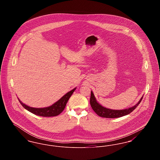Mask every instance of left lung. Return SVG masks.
Returning a JSON list of instances; mask_svg holds the SVG:
<instances>
[{
    "label": "left lung",
    "instance_id": "left-lung-1",
    "mask_svg": "<svg viewBox=\"0 0 160 160\" xmlns=\"http://www.w3.org/2000/svg\"><path fill=\"white\" fill-rule=\"evenodd\" d=\"M143 96L139 100L136 105L134 106L129 107L128 108L123 109V110H112L110 108H107L106 107L102 106L98 102L96 98L94 96L93 92L91 91V98H90V104L93 111L98 114L100 117L106 118H120L123 116H125L131 113L140 103Z\"/></svg>",
    "mask_w": 160,
    "mask_h": 160
}]
</instances>
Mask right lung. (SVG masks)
I'll use <instances>...</instances> for the list:
<instances>
[{
    "mask_svg": "<svg viewBox=\"0 0 160 160\" xmlns=\"http://www.w3.org/2000/svg\"><path fill=\"white\" fill-rule=\"evenodd\" d=\"M76 89V88H75L72 90L67 93L61 98V99H59L58 101H56L52 106L44 107V108H34V107L28 106L23 104V102L18 98V99L19 102H20V104L22 105V106L25 109H26L27 110H28L33 114H36L40 116H43V117L56 116L61 113L62 111L64 110L68 99Z\"/></svg>",
    "mask_w": 160,
    "mask_h": 160,
    "instance_id": "right-lung-1",
    "label": "right lung"
}]
</instances>
